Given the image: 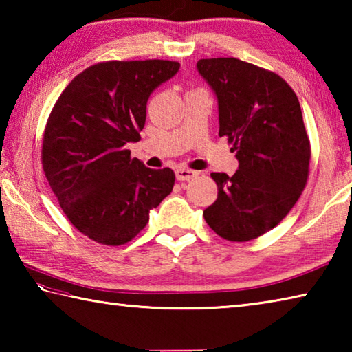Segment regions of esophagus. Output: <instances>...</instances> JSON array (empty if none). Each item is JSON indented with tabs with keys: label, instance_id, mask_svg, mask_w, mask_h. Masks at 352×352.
I'll list each match as a JSON object with an SVG mask.
<instances>
[{
	"label": "esophagus",
	"instance_id": "34e87169",
	"mask_svg": "<svg viewBox=\"0 0 352 352\" xmlns=\"http://www.w3.org/2000/svg\"><path fill=\"white\" fill-rule=\"evenodd\" d=\"M175 177L178 182H188V180H192L194 177H197V172L186 168H178L175 169Z\"/></svg>",
	"mask_w": 352,
	"mask_h": 352
}]
</instances>
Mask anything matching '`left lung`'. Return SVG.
<instances>
[{
    "instance_id": "obj_1",
    "label": "left lung",
    "mask_w": 352,
    "mask_h": 352,
    "mask_svg": "<svg viewBox=\"0 0 352 352\" xmlns=\"http://www.w3.org/2000/svg\"><path fill=\"white\" fill-rule=\"evenodd\" d=\"M197 71L217 98L219 136L239 162L233 177L211 174L219 192L204 217L226 241H252L275 228L306 186L311 147L300 100L278 74L239 58H201Z\"/></svg>"
}]
</instances>
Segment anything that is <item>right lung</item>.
I'll return each mask as SVG.
<instances>
[{"label": "right lung", "mask_w": 352, "mask_h": 352, "mask_svg": "<svg viewBox=\"0 0 352 352\" xmlns=\"http://www.w3.org/2000/svg\"><path fill=\"white\" fill-rule=\"evenodd\" d=\"M170 60L105 62L82 71L47 119L41 163L69 222L90 239L122 245L172 192L169 168L148 169L130 157L155 88L178 73Z\"/></svg>", "instance_id": "obj_1"}]
</instances>
